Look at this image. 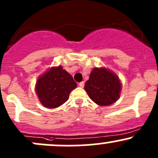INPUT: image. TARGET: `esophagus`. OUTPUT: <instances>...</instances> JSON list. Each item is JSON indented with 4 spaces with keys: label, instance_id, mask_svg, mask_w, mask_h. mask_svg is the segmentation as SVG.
Returning <instances> with one entry per match:
<instances>
[{
    "label": "esophagus",
    "instance_id": "obj_1",
    "mask_svg": "<svg viewBox=\"0 0 158 158\" xmlns=\"http://www.w3.org/2000/svg\"><path fill=\"white\" fill-rule=\"evenodd\" d=\"M84 85H85V82H79V85L81 87V88H83Z\"/></svg>",
    "mask_w": 158,
    "mask_h": 158
}]
</instances>
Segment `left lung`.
I'll list each match as a JSON object with an SVG mask.
<instances>
[{"instance_id":"left-lung-1","label":"left lung","mask_w":158,"mask_h":158,"mask_svg":"<svg viewBox=\"0 0 158 158\" xmlns=\"http://www.w3.org/2000/svg\"><path fill=\"white\" fill-rule=\"evenodd\" d=\"M122 89L119 78L106 68H94L85 82V90L89 98L101 106L115 102L120 97Z\"/></svg>"}]
</instances>
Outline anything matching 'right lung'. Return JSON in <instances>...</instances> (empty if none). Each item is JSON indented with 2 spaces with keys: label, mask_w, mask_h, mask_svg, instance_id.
Wrapping results in <instances>:
<instances>
[{
  "label": "right lung",
  "mask_w": 158,
  "mask_h": 158,
  "mask_svg": "<svg viewBox=\"0 0 158 158\" xmlns=\"http://www.w3.org/2000/svg\"><path fill=\"white\" fill-rule=\"evenodd\" d=\"M77 84L61 66L52 67L40 76L36 84V92L41 104L48 109L60 107L69 99L70 92Z\"/></svg>",
  "instance_id": "right-lung-1"
}]
</instances>
